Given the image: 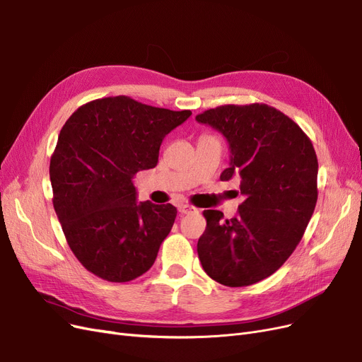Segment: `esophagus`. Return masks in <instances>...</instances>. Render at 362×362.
<instances>
[{
    "mask_svg": "<svg viewBox=\"0 0 362 362\" xmlns=\"http://www.w3.org/2000/svg\"><path fill=\"white\" fill-rule=\"evenodd\" d=\"M178 211L181 214H190V213H194L196 211V208L194 206H192V205H187V204H181L180 206H178Z\"/></svg>",
    "mask_w": 362,
    "mask_h": 362,
    "instance_id": "esophagus-1",
    "label": "esophagus"
}]
</instances>
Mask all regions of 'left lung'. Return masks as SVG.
I'll use <instances>...</instances> for the list:
<instances>
[{
  "instance_id": "1",
  "label": "left lung",
  "mask_w": 362,
  "mask_h": 362,
  "mask_svg": "<svg viewBox=\"0 0 362 362\" xmlns=\"http://www.w3.org/2000/svg\"><path fill=\"white\" fill-rule=\"evenodd\" d=\"M196 119L223 133L230 163L220 175L241 178L245 201L232 218L206 209L197 255L208 276L229 288L269 277L293 253L317 202V157L308 136L279 109L224 105Z\"/></svg>"
}]
</instances>
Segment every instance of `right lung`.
Masks as SVG:
<instances>
[{
    "instance_id": "obj_1",
    "label": "right lung",
    "mask_w": 362,
    "mask_h": 362,
    "mask_svg": "<svg viewBox=\"0 0 362 362\" xmlns=\"http://www.w3.org/2000/svg\"><path fill=\"white\" fill-rule=\"evenodd\" d=\"M190 115L117 95L81 106L61 129L52 202L70 250L94 276L126 283L153 267L177 208L138 202L132 178L156 168L165 136Z\"/></svg>"
}]
</instances>
